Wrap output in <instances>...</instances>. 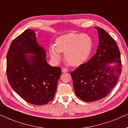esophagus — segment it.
<instances>
[{"label":"esophagus","instance_id":"esophagus-1","mask_svg":"<svg viewBox=\"0 0 128 128\" xmlns=\"http://www.w3.org/2000/svg\"><path fill=\"white\" fill-rule=\"evenodd\" d=\"M61 70H62V72H68V69L66 68H62Z\"/></svg>","mask_w":128,"mask_h":128}]
</instances>
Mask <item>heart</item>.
<instances>
[{
	"label": "heart",
	"mask_w": 128,
	"mask_h": 128,
	"mask_svg": "<svg viewBox=\"0 0 128 128\" xmlns=\"http://www.w3.org/2000/svg\"><path fill=\"white\" fill-rule=\"evenodd\" d=\"M92 47V41L90 36L70 33L58 37L55 45L50 46L48 52L54 62H58L61 59V53H64L70 65L78 66L88 58Z\"/></svg>",
	"instance_id": "1"
}]
</instances>
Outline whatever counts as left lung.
Here are the masks:
<instances>
[{"label": "left lung", "mask_w": 128, "mask_h": 128, "mask_svg": "<svg viewBox=\"0 0 128 128\" xmlns=\"http://www.w3.org/2000/svg\"><path fill=\"white\" fill-rule=\"evenodd\" d=\"M95 28L99 37L96 52L70 73L75 93L86 102L106 96L118 82L122 71L120 49L115 40L105 30Z\"/></svg>", "instance_id": "obj_1"}]
</instances>
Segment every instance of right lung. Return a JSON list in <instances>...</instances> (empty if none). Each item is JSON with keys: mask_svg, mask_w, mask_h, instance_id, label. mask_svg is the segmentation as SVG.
<instances>
[{"mask_svg": "<svg viewBox=\"0 0 128 128\" xmlns=\"http://www.w3.org/2000/svg\"><path fill=\"white\" fill-rule=\"evenodd\" d=\"M46 56L45 50L36 42L34 31L30 29L13 40L7 54L9 84L24 100L33 105L52 101L61 74V68L49 65Z\"/></svg>", "mask_w": 128, "mask_h": 128, "instance_id": "obj_1", "label": "right lung"}]
</instances>
